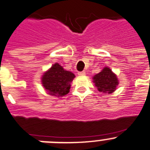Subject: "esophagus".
Listing matches in <instances>:
<instances>
[{
  "mask_svg": "<svg viewBox=\"0 0 150 150\" xmlns=\"http://www.w3.org/2000/svg\"><path fill=\"white\" fill-rule=\"evenodd\" d=\"M78 74V75H80V76H83V75H86V72L85 71H82V72H79Z\"/></svg>",
  "mask_w": 150,
  "mask_h": 150,
  "instance_id": "34e87169",
  "label": "esophagus"
}]
</instances>
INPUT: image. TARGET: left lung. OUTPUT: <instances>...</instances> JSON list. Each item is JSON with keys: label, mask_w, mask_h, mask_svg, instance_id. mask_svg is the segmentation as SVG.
I'll list each match as a JSON object with an SVG mask.
<instances>
[{"label": "left lung", "mask_w": 150, "mask_h": 150, "mask_svg": "<svg viewBox=\"0 0 150 150\" xmlns=\"http://www.w3.org/2000/svg\"><path fill=\"white\" fill-rule=\"evenodd\" d=\"M92 79L97 90L104 94L113 93L119 84L117 75L108 67L103 68V70L94 75Z\"/></svg>", "instance_id": "obj_1"}]
</instances>
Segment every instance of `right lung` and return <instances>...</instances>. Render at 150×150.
<instances>
[{
    "label": "right lung",
    "mask_w": 150,
    "mask_h": 150,
    "mask_svg": "<svg viewBox=\"0 0 150 150\" xmlns=\"http://www.w3.org/2000/svg\"><path fill=\"white\" fill-rule=\"evenodd\" d=\"M72 72L67 71L58 63L54 64L42 77V84L47 94L58 97L69 92L71 83L75 78Z\"/></svg>",
    "instance_id": "right-lung-1"
}]
</instances>
